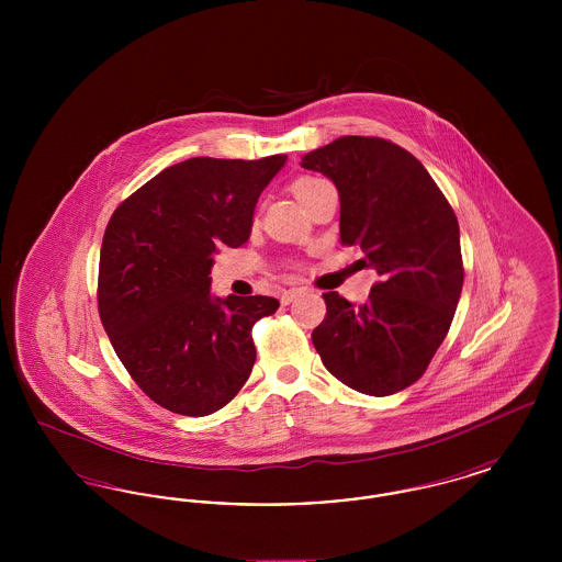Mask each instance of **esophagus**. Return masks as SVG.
<instances>
[{
  "label": "esophagus",
  "instance_id": "34e87169",
  "mask_svg": "<svg viewBox=\"0 0 562 562\" xmlns=\"http://www.w3.org/2000/svg\"><path fill=\"white\" fill-rule=\"evenodd\" d=\"M299 294H301V289H289V291L280 294V301H282V305H289Z\"/></svg>",
  "mask_w": 562,
  "mask_h": 562
}]
</instances>
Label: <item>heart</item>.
Wrapping results in <instances>:
<instances>
[{
  "mask_svg": "<svg viewBox=\"0 0 562 562\" xmlns=\"http://www.w3.org/2000/svg\"><path fill=\"white\" fill-rule=\"evenodd\" d=\"M321 183H324V181H321V179H314V177H303V179H299V181L293 186L296 200H299V202H303V198H305L312 189L318 188Z\"/></svg>",
  "mask_w": 562,
  "mask_h": 562,
  "instance_id": "1",
  "label": "heart"
}]
</instances>
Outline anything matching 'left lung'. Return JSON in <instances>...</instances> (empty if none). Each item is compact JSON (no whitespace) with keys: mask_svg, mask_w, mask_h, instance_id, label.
Here are the masks:
<instances>
[{"mask_svg":"<svg viewBox=\"0 0 562 562\" xmlns=\"http://www.w3.org/2000/svg\"><path fill=\"white\" fill-rule=\"evenodd\" d=\"M339 191L341 241L379 273L369 301L324 294L312 333L322 364L351 390L390 396L426 373L463 286L459 223L424 164L374 136H344L301 158Z\"/></svg>","mask_w":562,"mask_h":562,"instance_id":"8db88e82","label":"left lung"}]
</instances>
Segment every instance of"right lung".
Segmentation results:
<instances>
[{"mask_svg":"<svg viewBox=\"0 0 562 562\" xmlns=\"http://www.w3.org/2000/svg\"><path fill=\"white\" fill-rule=\"evenodd\" d=\"M289 156L189 158L164 168L111 216L99 266V314L138 387L164 408L204 417L250 376L252 324L273 296L211 293L214 252L250 238L261 191Z\"/></svg>","mask_w":562,"mask_h":562,"instance_id":"obj_1","label":"right lung"}]
</instances>
